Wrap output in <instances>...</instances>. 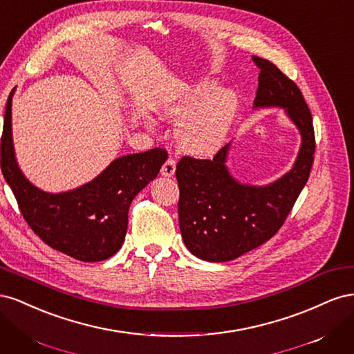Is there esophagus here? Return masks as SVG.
<instances>
[{"mask_svg":"<svg viewBox=\"0 0 354 354\" xmlns=\"http://www.w3.org/2000/svg\"><path fill=\"white\" fill-rule=\"evenodd\" d=\"M160 174L164 177H173L176 174V160L173 158H168L165 164L160 168Z\"/></svg>","mask_w":354,"mask_h":354,"instance_id":"esophagus-1","label":"esophagus"}]
</instances>
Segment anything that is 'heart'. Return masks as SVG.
Returning a JSON list of instances; mask_svg holds the SVG:
<instances>
[{
	"label": "heart",
	"mask_w": 354,
	"mask_h": 354,
	"mask_svg": "<svg viewBox=\"0 0 354 354\" xmlns=\"http://www.w3.org/2000/svg\"><path fill=\"white\" fill-rule=\"evenodd\" d=\"M155 109L165 118L181 120L176 131L181 152L209 158L226 142L238 112V97L232 90L217 88L216 81L207 78L177 95L159 99Z\"/></svg>",
	"instance_id": "obj_1"
}]
</instances>
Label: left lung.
<instances>
[{
    "instance_id": "8db88e82",
    "label": "left lung",
    "mask_w": 354,
    "mask_h": 354,
    "mask_svg": "<svg viewBox=\"0 0 354 354\" xmlns=\"http://www.w3.org/2000/svg\"><path fill=\"white\" fill-rule=\"evenodd\" d=\"M252 62L260 69L254 109L282 108L301 145L292 168L264 186L242 185L230 174L226 162L232 143L212 159H180L181 236L192 254L211 263L234 260L269 241L291 212L313 165V120L301 91L269 60L252 56Z\"/></svg>"
}]
</instances>
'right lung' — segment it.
I'll list each match as a JSON object with an SVG mask.
<instances>
[{
	"label": "right lung",
	"instance_id": "right-lung-1",
	"mask_svg": "<svg viewBox=\"0 0 354 354\" xmlns=\"http://www.w3.org/2000/svg\"><path fill=\"white\" fill-rule=\"evenodd\" d=\"M13 94L15 90L6 106L0 165L20 212L51 248L87 263L109 259L124 243L133 199L156 178L168 153L156 147L125 155L77 189L44 192L30 183L17 164L12 134Z\"/></svg>",
	"mask_w": 354,
	"mask_h": 354
}]
</instances>
